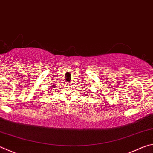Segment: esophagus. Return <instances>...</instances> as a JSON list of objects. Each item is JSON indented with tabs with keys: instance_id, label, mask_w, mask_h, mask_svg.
Masks as SVG:
<instances>
[{
	"instance_id": "obj_1",
	"label": "esophagus",
	"mask_w": 153,
	"mask_h": 153,
	"mask_svg": "<svg viewBox=\"0 0 153 153\" xmlns=\"http://www.w3.org/2000/svg\"><path fill=\"white\" fill-rule=\"evenodd\" d=\"M71 84V82H66V85H67V86H70Z\"/></svg>"
}]
</instances>
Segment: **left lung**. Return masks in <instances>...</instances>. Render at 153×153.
I'll return each instance as SVG.
<instances>
[{"label": "left lung", "instance_id": "8db88e82", "mask_svg": "<svg viewBox=\"0 0 153 153\" xmlns=\"http://www.w3.org/2000/svg\"><path fill=\"white\" fill-rule=\"evenodd\" d=\"M86 96H87V95H86Z\"/></svg>", "mask_w": 153, "mask_h": 153}]
</instances>
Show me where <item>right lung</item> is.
I'll use <instances>...</instances> for the list:
<instances>
[{
	"label": "right lung",
	"mask_w": 153,
	"mask_h": 153,
	"mask_svg": "<svg viewBox=\"0 0 153 153\" xmlns=\"http://www.w3.org/2000/svg\"><path fill=\"white\" fill-rule=\"evenodd\" d=\"M55 88V86H51V88H49V89H51V90H52V89ZM52 91H53V90H52Z\"/></svg>",
	"instance_id": "obj_1"
}]
</instances>
